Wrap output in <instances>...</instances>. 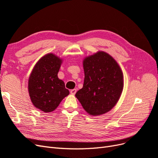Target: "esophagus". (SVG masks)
Returning a JSON list of instances; mask_svg holds the SVG:
<instances>
[{
  "instance_id": "obj_1",
  "label": "esophagus",
  "mask_w": 158,
  "mask_h": 158,
  "mask_svg": "<svg viewBox=\"0 0 158 158\" xmlns=\"http://www.w3.org/2000/svg\"><path fill=\"white\" fill-rule=\"evenodd\" d=\"M76 89H71L70 90V94H73V95H74L76 93Z\"/></svg>"
}]
</instances>
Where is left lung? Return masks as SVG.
<instances>
[{"label":"left lung","mask_w":158,"mask_h":158,"mask_svg":"<svg viewBox=\"0 0 158 158\" xmlns=\"http://www.w3.org/2000/svg\"><path fill=\"white\" fill-rule=\"evenodd\" d=\"M84 82L76 97L85 111L97 116L109 111L117 103L123 88V73L112 56L103 51L83 61Z\"/></svg>","instance_id":"1"}]
</instances>
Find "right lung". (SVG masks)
<instances>
[{"label": "right lung", "mask_w": 158, "mask_h": 158, "mask_svg": "<svg viewBox=\"0 0 158 158\" xmlns=\"http://www.w3.org/2000/svg\"><path fill=\"white\" fill-rule=\"evenodd\" d=\"M62 60L50 53L43 56L35 65L28 82L31 102L45 113L51 112L69 94L64 82L58 78Z\"/></svg>", "instance_id": "right-lung-1"}]
</instances>
